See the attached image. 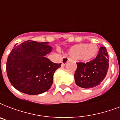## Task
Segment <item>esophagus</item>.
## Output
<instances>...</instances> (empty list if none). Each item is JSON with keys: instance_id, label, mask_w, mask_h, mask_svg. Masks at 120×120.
I'll use <instances>...</instances> for the list:
<instances>
[{"instance_id": "34e87169", "label": "esophagus", "mask_w": 120, "mask_h": 120, "mask_svg": "<svg viewBox=\"0 0 120 120\" xmlns=\"http://www.w3.org/2000/svg\"><path fill=\"white\" fill-rule=\"evenodd\" d=\"M68 61V59L67 58H66V57H64V58H62V67H64V66L65 65V64L67 63Z\"/></svg>"}]
</instances>
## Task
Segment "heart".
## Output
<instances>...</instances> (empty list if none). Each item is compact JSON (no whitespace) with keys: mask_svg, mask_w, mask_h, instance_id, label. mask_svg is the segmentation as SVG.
<instances>
[{"mask_svg":"<svg viewBox=\"0 0 120 120\" xmlns=\"http://www.w3.org/2000/svg\"><path fill=\"white\" fill-rule=\"evenodd\" d=\"M99 48L96 44L80 43L71 47L68 50L69 56L73 59H82L84 61H89L97 56Z\"/></svg>","mask_w":120,"mask_h":120,"instance_id":"heart-1","label":"heart"}]
</instances>
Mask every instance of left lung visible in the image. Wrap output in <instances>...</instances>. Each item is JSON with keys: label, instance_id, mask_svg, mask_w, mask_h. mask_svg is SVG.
<instances>
[{"label": "left lung", "instance_id": "8db88e82", "mask_svg": "<svg viewBox=\"0 0 120 120\" xmlns=\"http://www.w3.org/2000/svg\"><path fill=\"white\" fill-rule=\"evenodd\" d=\"M75 72V83L83 88H91L98 85L105 78L109 67V57L104 47H101L97 57L87 63H77Z\"/></svg>", "mask_w": 120, "mask_h": 120}]
</instances>
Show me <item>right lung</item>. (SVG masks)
Returning a JSON list of instances; mask_svg holds the SVG:
<instances>
[{
  "instance_id": "right-lung-1",
  "label": "right lung",
  "mask_w": 120,
  "mask_h": 120,
  "mask_svg": "<svg viewBox=\"0 0 120 120\" xmlns=\"http://www.w3.org/2000/svg\"><path fill=\"white\" fill-rule=\"evenodd\" d=\"M52 50L48 42L28 40L14 46L7 61V74L15 89L28 95H38L50 89L55 71L62 64L45 55Z\"/></svg>"
}]
</instances>
